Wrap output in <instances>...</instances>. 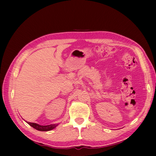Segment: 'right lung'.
<instances>
[{"instance_id": "1", "label": "right lung", "mask_w": 156, "mask_h": 156, "mask_svg": "<svg viewBox=\"0 0 156 156\" xmlns=\"http://www.w3.org/2000/svg\"><path fill=\"white\" fill-rule=\"evenodd\" d=\"M28 124L32 126V128H34V129L38 130V131H42V132H46V131H50V130H52L54 128H55L56 126L58 124H50V125H47V126H41L39 125L37 123H31V122H27Z\"/></svg>"}]
</instances>
